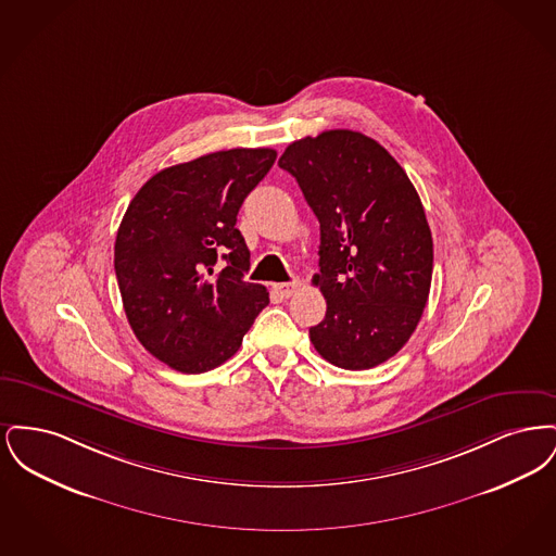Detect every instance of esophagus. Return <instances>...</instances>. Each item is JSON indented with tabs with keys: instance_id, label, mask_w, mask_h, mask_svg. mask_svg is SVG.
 I'll return each instance as SVG.
<instances>
[{
	"instance_id": "1",
	"label": "esophagus",
	"mask_w": 556,
	"mask_h": 556,
	"mask_svg": "<svg viewBox=\"0 0 556 556\" xmlns=\"http://www.w3.org/2000/svg\"><path fill=\"white\" fill-rule=\"evenodd\" d=\"M300 288V281H288V283H275L273 290L279 298H291Z\"/></svg>"
}]
</instances>
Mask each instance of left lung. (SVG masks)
<instances>
[{
	"instance_id": "obj_1",
	"label": "left lung",
	"mask_w": 556,
	"mask_h": 556,
	"mask_svg": "<svg viewBox=\"0 0 556 556\" xmlns=\"http://www.w3.org/2000/svg\"><path fill=\"white\" fill-rule=\"evenodd\" d=\"M279 166L295 177L320 225L313 283L327 313L311 327V342L340 369H372L408 342L429 298L433 239L421 198L390 152L363 132L298 139Z\"/></svg>"
}]
</instances>
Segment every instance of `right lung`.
<instances>
[{"label":"right lung","mask_w":556,"mask_h":556,"mask_svg":"<svg viewBox=\"0 0 556 556\" xmlns=\"http://www.w3.org/2000/svg\"><path fill=\"white\" fill-rule=\"evenodd\" d=\"M275 159L270 148H236L168 166L121 220L114 270L125 315L170 369L204 372L229 361L268 304L265 286L243 281L250 250L236 223Z\"/></svg>","instance_id":"obj_1"}]
</instances>
